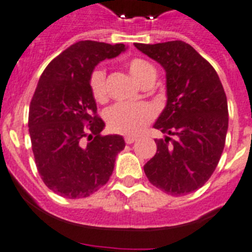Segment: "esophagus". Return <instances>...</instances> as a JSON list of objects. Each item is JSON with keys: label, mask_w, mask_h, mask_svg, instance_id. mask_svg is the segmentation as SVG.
<instances>
[{"label": "esophagus", "mask_w": 252, "mask_h": 252, "mask_svg": "<svg viewBox=\"0 0 252 252\" xmlns=\"http://www.w3.org/2000/svg\"><path fill=\"white\" fill-rule=\"evenodd\" d=\"M124 139H126V144H131V143H134L135 140H137V138L133 137V135H126V137L124 138Z\"/></svg>", "instance_id": "34e87169"}]
</instances>
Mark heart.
Wrapping results in <instances>:
<instances>
[{
    "label": "heart",
    "mask_w": 252,
    "mask_h": 252,
    "mask_svg": "<svg viewBox=\"0 0 252 252\" xmlns=\"http://www.w3.org/2000/svg\"><path fill=\"white\" fill-rule=\"evenodd\" d=\"M130 75L142 85L147 79L156 75L153 65L143 59H130L126 63ZM89 89L93 98L98 103L106 100L105 71L103 67H95L89 76ZM154 109L147 103H118L106 110L108 128L115 133L135 135L154 118Z\"/></svg>",
    "instance_id": "heart-1"
}]
</instances>
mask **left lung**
Here are the masks:
<instances>
[{
  "mask_svg": "<svg viewBox=\"0 0 252 252\" xmlns=\"http://www.w3.org/2000/svg\"><path fill=\"white\" fill-rule=\"evenodd\" d=\"M134 46L164 69L167 89V103L153 126L164 139H156L157 153L144 173L165 193H191L212 176L225 147V90L216 70L191 45L177 40Z\"/></svg>",
  "mask_w": 252,
  "mask_h": 252,
  "instance_id": "obj_1",
  "label": "left lung"
}]
</instances>
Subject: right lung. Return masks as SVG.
Instances as JSON below:
<instances>
[{
    "instance_id": "obj_1",
    "label": "right lung",
    "mask_w": 252,
    "mask_h": 252,
    "mask_svg": "<svg viewBox=\"0 0 252 252\" xmlns=\"http://www.w3.org/2000/svg\"><path fill=\"white\" fill-rule=\"evenodd\" d=\"M123 44L79 41L46 66L29 112L36 167L45 185L66 198H83L109 181L123 137L101 135L105 123L89 89L95 66L126 51Z\"/></svg>"
}]
</instances>
